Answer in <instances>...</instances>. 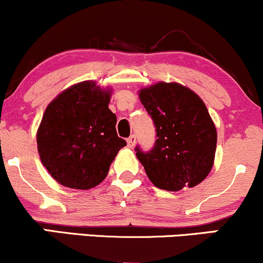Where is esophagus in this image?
<instances>
[{
  "mask_svg": "<svg viewBox=\"0 0 263 263\" xmlns=\"http://www.w3.org/2000/svg\"><path fill=\"white\" fill-rule=\"evenodd\" d=\"M135 143H136V136L135 135L129 136V137L127 138V146L129 147V148H132V147L135 146Z\"/></svg>",
  "mask_w": 263,
  "mask_h": 263,
  "instance_id": "34e87169",
  "label": "esophagus"
}]
</instances>
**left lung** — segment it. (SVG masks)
Segmentation results:
<instances>
[{
    "instance_id": "left-lung-1",
    "label": "left lung",
    "mask_w": 263,
    "mask_h": 263,
    "mask_svg": "<svg viewBox=\"0 0 263 263\" xmlns=\"http://www.w3.org/2000/svg\"><path fill=\"white\" fill-rule=\"evenodd\" d=\"M140 100L156 126L152 151L136 156L157 188L178 192L201 183L214 165L215 123L197 92L179 83L142 87Z\"/></svg>"
}]
</instances>
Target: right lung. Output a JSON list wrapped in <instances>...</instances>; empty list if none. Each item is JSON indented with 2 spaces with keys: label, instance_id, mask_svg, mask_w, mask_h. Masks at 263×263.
<instances>
[{
  "label": "right lung",
  "instance_id": "add662e5",
  "mask_svg": "<svg viewBox=\"0 0 263 263\" xmlns=\"http://www.w3.org/2000/svg\"><path fill=\"white\" fill-rule=\"evenodd\" d=\"M111 87L85 80L63 90L45 108L37 131L41 161L62 185L86 190L105 179L126 141L108 108Z\"/></svg>",
  "mask_w": 263,
  "mask_h": 263
}]
</instances>
